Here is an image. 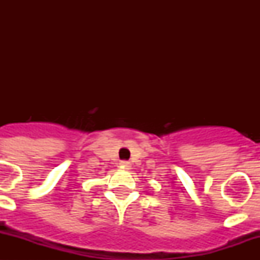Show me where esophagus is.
<instances>
[{"label": "esophagus", "instance_id": "esophagus-1", "mask_svg": "<svg viewBox=\"0 0 260 260\" xmlns=\"http://www.w3.org/2000/svg\"><path fill=\"white\" fill-rule=\"evenodd\" d=\"M121 165H122V166H123V168H124V169H129V165H131V164H129V162H128V161H127V160H123V161H121Z\"/></svg>", "mask_w": 260, "mask_h": 260}]
</instances>
